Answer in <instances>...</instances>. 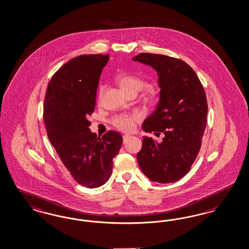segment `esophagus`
Segmentation results:
<instances>
[{
	"label": "esophagus",
	"instance_id": "obj_1",
	"mask_svg": "<svg viewBox=\"0 0 249 249\" xmlns=\"http://www.w3.org/2000/svg\"><path fill=\"white\" fill-rule=\"evenodd\" d=\"M132 137V136H130L129 134H125V135H123V142L124 143H126L128 141H129L130 138Z\"/></svg>",
	"mask_w": 249,
	"mask_h": 249
}]
</instances>
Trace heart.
<instances>
[{
	"mask_svg": "<svg viewBox=\"0 0 249 249\" xmlns=\"http://www.w3.org/2000/svg\"><path fill=\"white\" fill-rule=\"evenodd\" d=\"M115 81L129 95H135L140 92V97L146 105L155 107L160 101V90L154 85H146L145 80L140 75L128 71H120L116 74ZM99 90H101V87ZM139 120L140 116L137 114H121L112 119V124L122 131H130L135 128V124Z\"/></svg>",
	"mask_w": 249,
	"mask_h": 249,
	"instance_id": "obj_1",
	"label": "heart"
}]
</instances>
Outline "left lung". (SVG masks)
<instances>
[{"instance_id": "1", "label": "left lung", "mask_w": 249, "mask_h": 249, "mask_svg": "<svg viewBox=\"0 0 249 249\" xmlns=\"http://www.w3.org/2000/svg\"><path fill=\"white\" fill-rule=\"evenodd\" d=\"M133 60L158 72L160 101L142 123V129L164 135L161 143L143 137L138 163L150 180L177 182L189 173L202 143L208 114L204 88L184 60L153 53H140Z\"/></svg>"}]
</instances>
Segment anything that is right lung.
Segmentation results:
<instances>
[{"label": "right lung", "mask_w": 249, "mask_h": 249, "mask_svg": "<svg viewBox=\"0 0 249 249\" xmlns=\"http://www.w3.org/2000/svg\"><path fill=\"white\" fill-rule=\"evenodd\" d=\"M108 59L109 54H88L69 60L52 76L44 100L52 146L75 181L89 189L109 179L113 158L123 142L118 131L97 137L89 129L98 81Z\"/></svg>", "instance_id": "obj_1"}]
</instances>
